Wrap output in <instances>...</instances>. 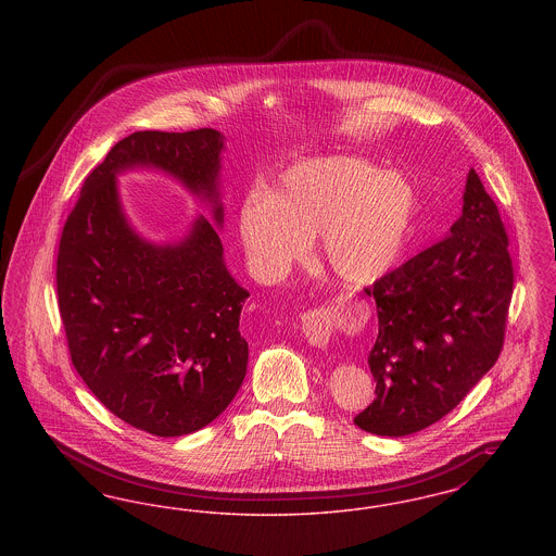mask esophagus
Masks as SVG:
<instances>
[{
  "instance_id": "obj_1",
  "label": "esophagus",
  "mask_w": 556,
  "mask_h": 556,
  "mask_svg": "<svg viewBox=\"0 0 556 556\" xmlns=\"http://www.w3.org/2000/svg\"><path fill=\"white\" fill-rule=\"evenodd\" d=\"M336 317H338V308L333 306L308 311L306 315H302V333L306 342L315 348H327Z\"/></svg>"
}]
</instances>
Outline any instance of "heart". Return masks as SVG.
<instances>
[{"mask_svg":"<svg viewBox=\"0 0 556 556\" xmlns=\"http://www.w3.org/2000/svg\"><path fill=\"white\" fill-rule=\"evenodd\" d=\"M417 212V189L404 175L369 160L325 156L291 166L270 193L250 191L238 233L261 281L286 279L318 236L331 273L350 288H369L400 265Z\"/></svg>","mask_w":556,"mask_h":556,"instance_id":"heart-1","label":"heart"}]
</instances>
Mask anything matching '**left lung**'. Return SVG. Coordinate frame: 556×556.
<instances>
[{"label": "left lung", "instance_id": "8db88e82", "mask_svg": "<svg viewBox=\"0 0 556 556\" xmlns=\"http://www.w3.org/2000/svg\"><path fill=\"white\" fill-rule=\"evenodd\" d=\"M508 239L471 168L446 238L377 281L379 333L369 352L377 397L361 429L402 438L440 421L494 367L513 295Z\"/></svg>", "mask_w": 556, "mask_h": 556}]
</instances>
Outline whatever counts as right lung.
<instances>
[{
  "label": "right lung",
  "mask_w": 556,
  "mask_h": 556,
  "mask_svg": "<svg viewBox=\"0 0 556 556\" xmlns=\"http://www.w3.org/2000/svg\"><path fill=\"white\" fill-rule=\"evenodd\" d=\"M216 129L137 131L121 139L80 189L58 250V306L73 365L112 415L159 438L212 424L248 369L239 315L250 291L225 263ZM154 169L212 212L170 242L139 235L117 177Z\"/></svg>",
  "instance_id": "add662e5"
}]
</instances>
